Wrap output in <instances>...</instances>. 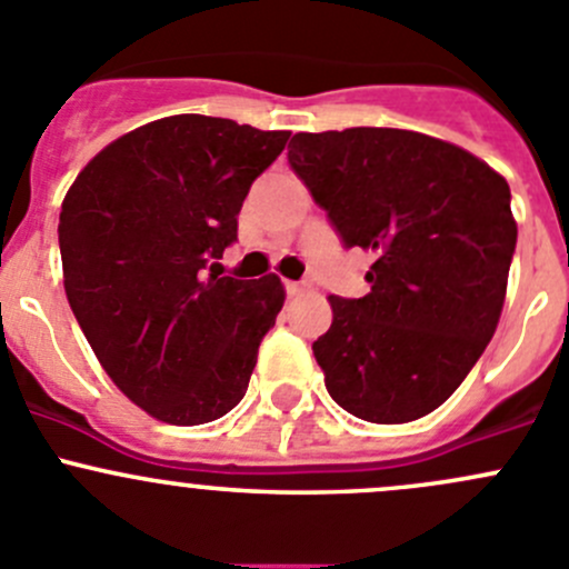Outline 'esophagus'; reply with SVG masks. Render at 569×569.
Segmentation results:
<instances>
[{
  "instance_id": "34e87169",
  "label": "esophagus",
  "mask_w": 569,
  "mask_h": 569,
  "mask_svg": "<svg viewBox=\"0 0 569 569\" xmlns=\"http://www.w3.org/2000/svg\"><path fill=\"white\" fill-rule=\"evenodd\" d=\"M306 291V283H297V280H286V295L300 297Z\"/></svg>"
}]
</instances>
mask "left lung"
Wrapping results in <instances>:
<instances>
[{
  "label": "left lung",
  "mask_w": 569,
  "mask_h": 569,
  "mask_svg": "<svg viewBox=\"0 0 569 569\" xmlns=\"http://www.w3.org/2000/svg\"><path fill=\"white\" fill-rule=\"evenodd\" d=\"M289 164L343 248L371 252L360 300L330 297L313 341L327 393L371 423L443 405L501 319L518 226L509 183L473 153L407 129L291 137Z\"/></svg>",
  "instance_id": "obj_1"
}]
</instances>
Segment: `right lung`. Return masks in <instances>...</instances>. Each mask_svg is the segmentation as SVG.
<instances>
[{"label":"right lung","mask_w":569,"mask_h":569,"mask_svg":"<svg viewBox=\"0 0 569 569\" xmlns=\"http://www.w3.org/2000/svg\"><path fill=\"white\" fill-rule=\"evenodd\" d=\"M289 134L209 114L153 120L96 153L62 200L73 317L114 386L159 421H217L248 391L286 291L278 274L222 278L214 261Z\"/></svg>","instance_id":"1"}]
</instances>
